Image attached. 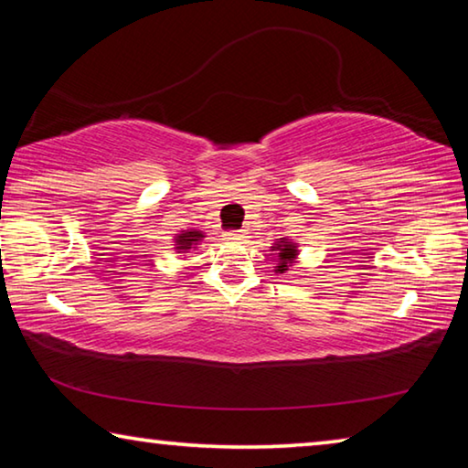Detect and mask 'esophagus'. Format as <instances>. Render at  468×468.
I'll return each mask as SVG.
<instances>
[{
	"label": "esophagus",
	"instance_id": "1",
	"mask_svg": "<svg viewBox=\"0 0 468 468\" xmlns=\"http://www.w3.org/2000/svg\"><path fill=\"white\" fill-rule=\"evenodd\" d=\"M227 239H229V241H235V243H239V241H245V239H248V233H245L243 229H239V231H229V233H227Z\"/></svg>",
	"mask_w": 468,
	"mask_h": 468
}]
</instances>
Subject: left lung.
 Segmentation results:
<instances>
[{
	"label": "left lung",
	"mask_w": 468,
	"mask_h": 468,
	"mask_svg": "<svg viewBox=\"0 0 468 468\" xmlns=\"http://www.w3.org/2000/svg\"><path fill=\"white\" fill-rule=\"evenodd\" d=\"M274 251V258H276V266H274V272L276 274H284L289 271V268L295 264V260L299 256V250H297V243L289 241L287 237H281V241H276L272 245Z\"/></svg>",
	"instance_id": "obj_1"
}]
</instances>
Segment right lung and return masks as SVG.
<instances>
[{
    "label": "right lung",
    "mask_w": 468,
    "mask_h": 468,
    "mask_svg": "<svg viewBox=\"0 0 468 468\" xmlns=\"http://www.w3.org/2000/svg\"><path fill=\"white\" fill-rule=\"evenodd\" d=\"M202 237H204V233L202 231H196V229H187V231H181L179 235H176V250H177V253L192 250L194 245H197V243L202 241Z\"/></svg>",
    "instance_id": "add662e5"
}]
</instances>
